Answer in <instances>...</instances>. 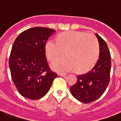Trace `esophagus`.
<instances>
[{
	"label": "esophagus",
	"instance_id": "1",
	"mask_svg": "<svg viewBox=\"0 0 121 121\" xmlns=\"http://www.w3.org/2000/svg\"><path fill=\"white\" fill-rule=\"evenodd\" d=\"M59 75L61 77H65V76H67V74H65V73H63V72H60V73H59Z\"/></svg>",
	"mask_w": 121,
	"mask_h": 121
}]
</instances>
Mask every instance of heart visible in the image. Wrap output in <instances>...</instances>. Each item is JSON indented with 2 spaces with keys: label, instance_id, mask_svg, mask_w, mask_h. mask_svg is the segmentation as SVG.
<instances>
[{
  "label": "heart",
  "instance_id": "obj_1",
  "mask_svg": "<svg viewBox=\"0 0 121 121\" xmlns=\"http://www.w3.org/2000/svg\"><path fill=\"white\" fill-rule=\"evenodd\" d=\"M57 43L47 42L45 51L51 61L60 58L65 53L67 57L52 63L55 70L70 71L85 74L92 69L99 56V45L94 36L83 31H68L59 34Z\"/></svg>",
  "mask_w": 121,
  "mask_h": 121
}]
</instances>
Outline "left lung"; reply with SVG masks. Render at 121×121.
Here are the masks:
<instances>
[{"label":"left lung","instance_id":"left-lung-1","mask_svg":"<svg viewBox=\"0 0 121 121\" xmlns=\"http://www.w3.org/2000/svg\"><path fill=\"white\" fill-rule=\"evenodd\" d=\"M99 45V58L92 70L77 76L70 90L74 98L83 103L94 101L103 94L110 81L111 56L106 42L95 34Z\"/></svg>","mask_w":121,"mask_h":121}]
</instances>
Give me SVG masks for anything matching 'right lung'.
Wrapping results in <instances>:
<instances>
[{"mask_svg": "<svg viewBox=\"0 0 121 121\" xmlns=\"http://www.w3.org/2000/svg\"><path fill=\"white\" fill-rule=\"evenodd\" d=\"M54 32L36 27L23 31L14 42L9 65L13 83L23 97L42 98L57 77L49 69L45 51L47 40Z\"/></svg>", "mask_w": 121, "mask_h": 121, "instance_id": "right-lung-1", "label": "right lung"}]
</instances>
